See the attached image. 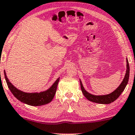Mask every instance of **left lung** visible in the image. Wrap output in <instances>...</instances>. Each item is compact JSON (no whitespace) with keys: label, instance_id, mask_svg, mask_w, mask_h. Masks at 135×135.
<instances>
[{"label":"left lung","instance_id":"left-lung-1","mask_svg":"<svg viewBox=\"0 0 135 135\" xmlns=\"http://www.w3.org/2000/svg\"><path fill=\"white\" fill-rule=\"evenodd\" d=\"M126 62H127V64H126V74H125V76L124 79H123L122 83H121V85L113 92L110 93V94L105 95H94L90 94V93L87 92L86 90H85V88L83 86V85H82L81 81L80 80L81 89L82 93H83L84 96L88 100L95 103H98V104H108L115 101L120 96V95L121 94L122 92L124 91L125 87L126 86V85L128 84V80H129V66L127 59H126Z\"/></svg>","mask_w":135,"mask_h":135}]
</instances>
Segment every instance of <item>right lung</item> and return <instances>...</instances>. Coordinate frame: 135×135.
Returning <instances> with one entry per match:
<instances>
[{
  "instance_id": "add662e5",
  "label": "right lung",
  "mask_w": 135,
  "mask_h": 135,
  "mask_svg": "<svg viewBox=\"0 0 135 135\" xmlns=\"http://www.w3.org/2000/svg\"><path fill=\"white\" fill-rule=\"evenodd\" d=\"M4 76L8 88H9L14 96L21 102L31 106L45 105L51 102L53 98L54 97L58 83L59 81V78L55 81V83L52 85V86L45 91H42L40 93H25L18 90L13 85H12V83L8 80L5 71Z\"/></svg>"
}]
</instances>
